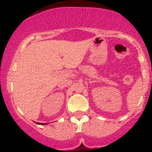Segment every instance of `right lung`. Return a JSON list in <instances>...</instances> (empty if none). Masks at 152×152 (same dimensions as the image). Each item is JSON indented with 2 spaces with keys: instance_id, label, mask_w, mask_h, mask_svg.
Instances as JSON below:
<instances>
[{
  "instance_id": "add662e5",
  "label": "right lung",
  "mask_w": 152,
  "mask_h": 152,
  "mask_svg": "<svg viewBox=\"0 0 152 152\" xmlns=\"http://www.w3.org/2000/svg\"><path fill=\"white\" fill-rule=\"evenodd\" d=\"M36 123V122H35ZM36 124H39V125H46L47 123H36Z\"/></svg>"
}]
</instances>
